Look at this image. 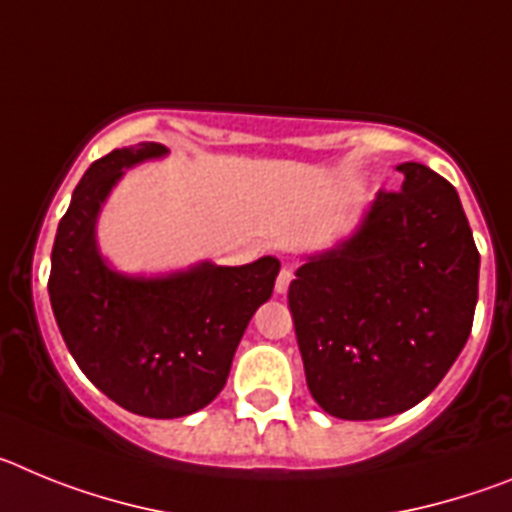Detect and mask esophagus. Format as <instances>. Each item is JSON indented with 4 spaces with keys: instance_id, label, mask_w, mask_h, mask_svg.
Instances as JSON below:
<instances>
[{
    "instance_id": "esophagus-1",
    "label": "esophagus",
    "mask_w": 512,
    "mask_h": 512,
    "mask_svg": "<svg viewBox=\"0 0 512 512\" xmlns=\"http://www.w3.org/2000/svg\"><path fill=\"white\" fill-rule=\"evenodd\" d=\"M292 279H295L292 269H287V266H284V269L279 271V277H277V292H279V295H284V292H287L289 284H292Z\"/></svg>"
}]
</instances>
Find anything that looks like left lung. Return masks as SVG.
<instances>
[{
    "label": "left lung",
    "instance_id": "1",
    "mask_svg": "<svg viewBox=\"0 0 512 512\" xmlns=\"http://www.w3.org/2000/svg\"><path fill=\"white\" fill-rule=\"evenodd\" d=\"M348 241L289 284L307 390L333 418L405 413L438 387L472 333L479 251L459 194L428 166H397Z\"/></svg>",
    "mask_w": 512,
    "mask_h": 512
}]
</instances>
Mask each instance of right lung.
Wrapping results in <instances>:
<instances>
[{
	"instance_id": "right-lung-1",
	"label": "right lung",
	"mask_w": 512,
	"mask_h": 512,
	"mask_svg": "<svg viewBox=\"0 0 512 512\" xmlns=\"http://www.w3.org/2000/svg\"><path fill=\"white\" fill-rule=\"evenodd\" d=\"M161 156L164 146L138 143L89 166L58 223L48 295L63 341L97 390L143 418H184L225 387L248 320L271 297L279 261H205L156 279L104 264L94 225L107 194L122 169Z\"/></svg>"
}]
</instances>
